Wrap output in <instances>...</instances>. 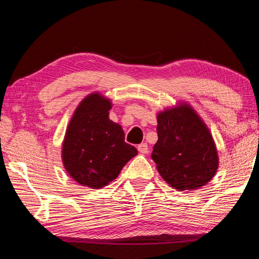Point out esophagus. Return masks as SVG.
Returning <instances> with one entry per match:
<instances>
[{
  "label": "esophagus",
  "instance_id": "obj_1",
  "mask_svg": "<svg viewBox=\"0 0 259 259\" xmlns=\"http://www.w3.org/2000/svg\"><path fill=\"white\" fill-rule=\"evenodd\" d=\"M138 150L141 152V153H148V144L147 143H141V144H139V147H138Z\"/></svg>",
  "mask_w": 259,
  "mask_h": 259
}]
</instances>
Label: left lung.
<instances>
[{"label": "left lung", "instance_id": "8db88e82", "mask_svg": "<svg viewBox=\"0 0 259 259\" xmlns=\"http://www.w3.org/2000/svg\"><path fill=\"white\" fill-rule=\"evenodd\" d=\"M157 121L151 158L161 178L179 191L206 185L219 168V155L205 122L187 103L159 112Z\"/></svg>", "mask_w": 259, "mask_h": 259}]
</instances>
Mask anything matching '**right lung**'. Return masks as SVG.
Returning a JSON list of instances; mask_svg holds the SVG:
<instances>
[{"label": "right lung", "mask_w": 259, "mask_h": 259, "mask_svg": "<svg viewBox=\"0 0 259 259\" xmlns=\"http://www.w3.org/2000/svg\"><path fill=\"white\" fill-rule=\"evenodd\" d=\"M111 102L100 93L86 97L72 115L62 143L63 166L77 183L101 189L138 155L121 126L109 119Z\"/></svg>", "instance_id": "1"}]
</instances>
